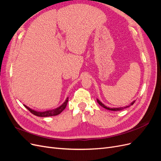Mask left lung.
Wrapping results in <instances>:
<instances>
[{
	"mask_svg": "<svg viewBox=\"0 0 161 161\" xmlns=\"http://www.w3.org/2000/svg\"><path fill=\"white\" fill-rule=\"evenodd\" d=\"M97 102H98V103H99L101 106L103 107V108H105V109H108V110H111V111H119V110H121V109H124V108H128V107H129V106H126V107H124V108H108V107H106L104 104L102 103L101 102L99 99H97ZM134 103H135V101H134L132 102V103H131L130 104V105H132Z\"/></svg>",
	"mask_w": 161,
	"mask_h": 161,
	"instance_id": "left-lung-1",
	"label": "left lung"
}]
</instances>
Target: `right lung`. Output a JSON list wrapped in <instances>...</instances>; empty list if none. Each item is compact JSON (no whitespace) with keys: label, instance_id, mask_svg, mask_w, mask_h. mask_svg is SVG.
Segmentation results:
<instances>
[{"label":"right lung","instance_id":"1","mask_svg":"<svg viewBox=\"0 0 161 161\" xmlns=\"http://www.w3.org/2000/svg\"><path fill=\"white\" fill-rule=\"evenodd\" d=\"M68 101H69V97L66 99V101L62 103V105H61L60 107L58 108L54 109H52V110H48V111H37L35 110H33L31 108H29V107L23 105L25 108L30 111L31 114H33V115H35L36 116H39V117H49V116H55L57 115L58 114H60L61 112L64 110L66 105L68 103Z\"/></svg>","mask_w":161,"mask_h":161}]
</instances>
